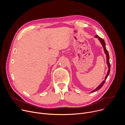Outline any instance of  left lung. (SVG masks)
I'll return each mask as SVG.
<instances>
[{
	"mask_svg": "<svg viewBox=\"0 0 125 125\" xmlns=\"http://www.w3.org/2000/svg\"><path fill=\"white\" fill-rule=\"evenodd\" d=\"M95 38L98 39V40H99V41L101 43V44L102 45L103 48V50L104 51V53H105L106 54V63L108 65V72H107V75H106L105 77V80L103 81L102 82L95 88L94 89V90H93V91L91 92V93H93V92H95L96 91H98V90H99L100 88H101L102 86V85L104 84V83H105V80H106V79L107 78L109 74V73H110V62H109V53H108V51L107 50L106 48V45H105V42L104 41L100 38L98 35H96L95 36Z\"/></svg>",
	"mask_w": 125,
	"mask_h": 125,
	"instance_id": "1",
	"label": "left lung"
}]
</instances>
